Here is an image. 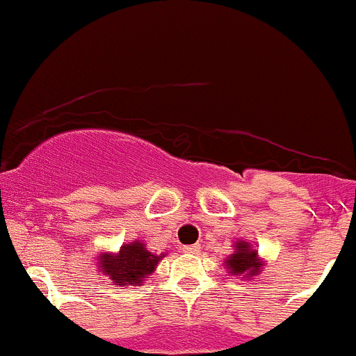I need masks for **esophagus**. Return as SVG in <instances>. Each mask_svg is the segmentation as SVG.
Returning a JSON list of instances; mask_svg holds the SVG:
<instances>
[{"label": "esophagus", "instance_id": "34e87169", "mask_svg": "<svg viewBox=\"0 0 356 356\" xmlns=\"http://www.w3.org/2000/svg\"><path fill=\"white\" fill-rule=\"evenodd\" d=\"M198 249H200V245L198 244H191V245H184V251L186 253H197Z\"/></svg>", "mask_w": 356, "mask_h": 356}]
</instances>
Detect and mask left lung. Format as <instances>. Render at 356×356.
Masks as SVG:
<instances>
[{
    "label": "left lung",
    "instance_id": "1",
    "mask_svg": "<svg viewBox=\"0 0 356 356\" xmlns=\"http://www.w3.org/2000/svg\"><path fill=\"white\" fill-rule=\"evenodd\" d=\"M264 267L265 260L258 254L257 245H253L245 238H237L234 242V253L228 254V258L225 260V268L235 277H245V281L260 275Z\"/></svg>",
    "mask_w": 356,
    "mask_h": 356
}]
</instances>
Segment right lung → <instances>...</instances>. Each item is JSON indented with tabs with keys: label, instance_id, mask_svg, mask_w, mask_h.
Listing matches in <instances>:
<instances>
[{
	"label": "right lung",
	"instance_id": "right-lung-1",
	"mask_svg": "<svg viewBox=\"0 0 356 356\" xmlns=\"http://www.w3.org/2000/svg\"><path fill=\"white\" fill-rule=\"evenodd\" d=\"M167 257L165 253H151L142 241L122 244L119 251H99L95 265L105 277L118 286H142L147 275L156 270V265Z\"/></svg>",
	"mask_w": 356,
	"mask_h": 356
}]
</instances>
